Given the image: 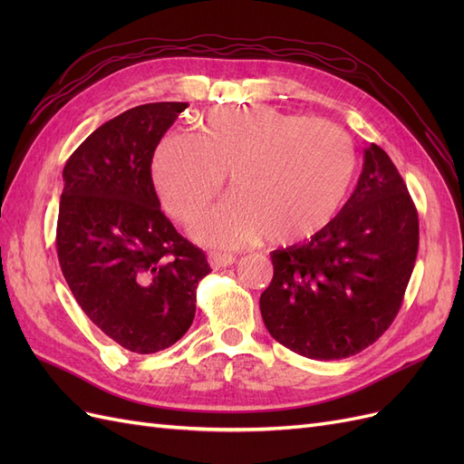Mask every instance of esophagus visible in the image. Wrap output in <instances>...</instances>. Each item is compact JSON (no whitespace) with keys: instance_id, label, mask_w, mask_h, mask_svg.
Listing matches in <instances>:
<instances>
[{"instance_id":"obj_1","label":"esophagus","mask_w":464,"mask_h":464,"mask_svg":"<svg viewBox=\"0 0 464 464\" xmlns=\"http://www.w3.org/2000/svg\"><path fill=\"white\" fill-rule=\"evenodd\" d=\"M208 261H210V265L215 266V269H222V266L232 265L236 261V257L230 256V254H210Z\"/></svg>"}]
</instances>
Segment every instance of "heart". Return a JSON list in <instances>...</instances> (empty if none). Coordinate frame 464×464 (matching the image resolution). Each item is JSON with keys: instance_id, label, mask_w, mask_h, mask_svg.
Segmentation results:
<instances>
[{"instance_id": "obj_1", "label": "heart", "mask_w": 464, "mask_h": 464, "mask_svg": "<svg viewBox=\"0 0 464 464\" xmlns=\"http://www.w3.org/2000/svg\"><path fill=\"white\" fill-rule=\"evenodd\" d=\"M227 172L234 195L210 217L207 240L237 246L266 234L275 244H294L339 215L356 152L331 121L247 104L207 110L195 135L166 133L152 154L160 201L188 228L203 222Z\"/></svg>"}]
</instances>
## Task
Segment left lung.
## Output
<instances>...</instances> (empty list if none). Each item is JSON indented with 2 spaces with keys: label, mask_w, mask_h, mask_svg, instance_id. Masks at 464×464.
Returning <instances> with one entry per match:
<instances>
[{
  "label": "left lung",
  "mask_w": 464,
  "mask_h": 464,
  "mask_svg": "<svg viewBox=\"0 0 464 464\" xmlns=\"http://www.w3.org/2000/svg\"><path fill=\"white\" fill-rule=\"evenodd\" d=\"M418 254V213L387 152L363 149L358 186L325 230L275 249L259 307L292 353L341 360L373 344L397 317Z\"/></svg>",
  "instance_id": "1"
}]
</instances>
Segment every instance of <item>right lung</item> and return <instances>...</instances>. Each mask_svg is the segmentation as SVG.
Listing matches in <instances>:
<instances>
[{"mask_svg": "<svg viewBox=\"0 0 464 464\" xmlns=\"http://www.w3.org/2000/svg\"><path fill=\"white\" fill-rule=\"evenodd\" d=\"M186 102L135 106L63 168L55 247L81 310L120 346L152 354L186 334L210 265L160 210L150 162Z\"/></svg>", "mask_w": 464, "mask_h": 464, "instance_id": "add662e5", "label": "right lung"}]
</instances>
